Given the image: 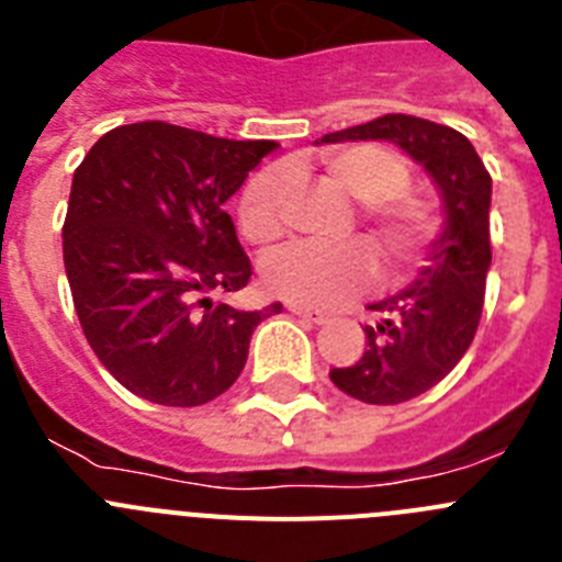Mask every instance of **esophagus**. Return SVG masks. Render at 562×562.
<instances>
[{
  "instance_id": "34e87169",
  "label": "esophagus",
  "mask_w": 562,
  "mask_h": 562,
  "mask_svg": "<svg viewBox=\"0 0 562 562\" xmlns=\"http://www.w3.org/2000/svg\"><path fill=\"white\" fill-rule=\"evenodd\" d=\"M286 310L292 312L295 317H304V321H310V324H326L329 321V315H324V312H317V310H310V306H301V304H290Z\"/></svg>"
}]
</instances>
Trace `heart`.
I'll return each instance as SVG.
<instances>
[{
    "instance_id": "1",
    "label": "heart",
    "mask_w": 562,
    "mask_h": 562,
    "mask_svg": "<svg viewBox=\"0 0 562 562\" xmlns=\"http://www.w3.org/2000/svg\"><path fill=\"white\" fill-rule=\"evenodd\" d=\"M324 168L360 200L362 225L369 227L396 276L408 272L436 238L439 222L419 196L408 191L411 168L394 148L355 143L324 157ZM292 173L284 166L258 171L238 200V227L252 245H276L286 233V202ZM380 267L366 241L317 245L295 241L272 252L265 284L272 295L301 306H337L376 284Z\"/></svg>"
}]
</instances>
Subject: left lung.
Instances as JSON below:
<instances>
[{"label":"left lung","mask_w":562,"mask_h":562,"mask_svg":"<svg viewBox=\"0 0 562 562\" xmlns=\"http://www.w3.org/2000/svg\"><path fill=\"white\" fill-rule=\"evenodd\" d=\"M340 140L396 143L428 168L448 213L445 233L416 284L369 306L382 321L366 326L360 360L349 369L329 371L342 394L369 405H400L445 380L479 329L486 270L493 261V180L464 134L414 114H382L321 137V143Z\"/></svg>","instance_id":"1"}]
</instances>
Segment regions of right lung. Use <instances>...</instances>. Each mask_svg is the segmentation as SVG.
<instances>
[{
    "label": "right lung",
    "mask_w": 562,
    "mask_h": 562,
    "mask_svg": "<svg viewBox=\"0 0 562 562\" xmlns=\"http://www.w3.org/2000/svg\"><path fill=\"white\" fill-rule=\"evenodd\" d=\"M272 140L143 121L106 132L72 173L64 267L87 342L123 389L193 408L231 389L258 312L213 304L252 267L225 202Z\"/></svg>",
    "instance_id": "right-lung-1"
}]
</instances>
